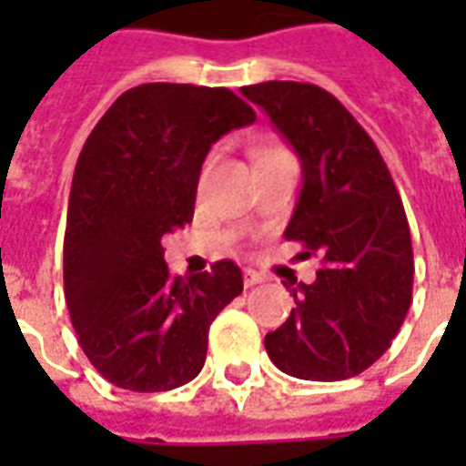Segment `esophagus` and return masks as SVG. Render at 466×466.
<instances>
[{"mask_svg":"<svg viewBox=\"0 0 466 466\" xmlns=\"http://www.w3.org/2000/svg\"><path fill=\"white\" fill-rule=\"evenodd\" d=\"M262 279L264 277L259 272H254V269H249V267L244 269V287H254V284H259Z\"/></svg>","mask_w":466,"mask_h":466,"instance_id":"esophagus-1","label":"esophagus"}]
</instances>
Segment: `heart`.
Masks as SVG:
<instances>
[{
  "instance_id": "1",
  "label": "heart",
  "mask_w": 466,
  "mask_h": 466,
  "mask_svg": "<svg viewBox=\"0 0 466 466\" xmlns=\"http://www.w3.org/2000/svg\"><path fill=\"white\" fill-rule=\"evenodd\" d=\"M277 152H282V149H264V152L259 154V159H262V157H272V154H277Z\"/></svg>"
}]
</instances>
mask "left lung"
Here are the masks:
<instances>
[{"label": "left lung", "mask_w": 466, "mask_h": 466, "mask_svg": "<svg viewBox=\"0 0 466 466\" xmlns=\"http://www.w3.org/2000/svg\"><path fill=\"white\" fill-rule=\"evenodd\" d=\"M239 92L302 162L284 237L322 257L317 279L289 289L297 307L264 337L267 354L299 380L357 377L390 350L410 312L414 254L400 192L377 144L327 89L262 82Z\"/></svg>", "instance_id": "obj_1"}]
</instances>
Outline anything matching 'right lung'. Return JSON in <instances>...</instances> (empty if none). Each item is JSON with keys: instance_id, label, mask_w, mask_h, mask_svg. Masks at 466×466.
I'll use <instances>...</instances> for the list:
<instances>
[{"instance_id": "right-lung-1", "label": "right lung", "mask_w": 466, "mask_h": 466, "mask_svg": "<svg viewBox=\"0 0 466 466\" xmlns=\"http://www.w3.org/2000/svg\"><path fill=\"white\" fill-rule=\"evenodd\" d=\"M257 119L224 86L127 89L76 159L65 232V297L79 347L115 387L167 391L207 360L214 317L242 294L229 259L172 277L162 237L192 222L212 144Z\"/></svg>"}]
</instances>
